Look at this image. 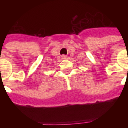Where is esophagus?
I'll list each match as a JSON object with an SVG mask.
<instances>
[{"mask_svg": "<svg viewBox=\"0 0 128 128\" xmlns=\"http://www.w3.org/2000/svg\"><path fill=\"white\" fill-rule=\"evenodd\" d=\"M66 58V55H62V59H65Z\"/></svg>", "mask_w": 128, "mask_h": 128, "instance_id": "obj_1", "label": "esophagus"}]
</instances>
